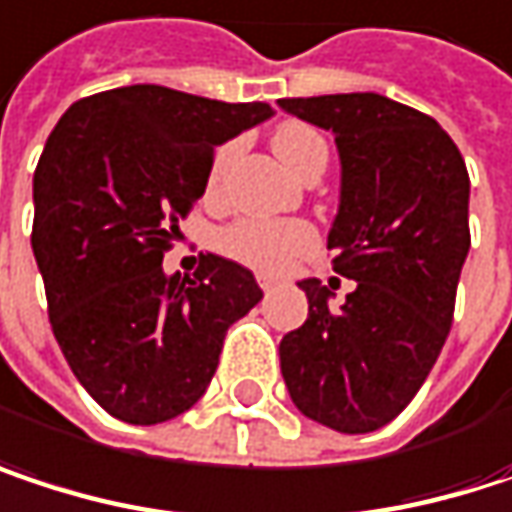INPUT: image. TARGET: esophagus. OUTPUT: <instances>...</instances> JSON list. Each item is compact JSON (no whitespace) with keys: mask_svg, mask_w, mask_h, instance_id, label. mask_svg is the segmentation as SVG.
<instances>
[{"mask_svg":"<svg viewBox=\"0 0 512 512\" xmlns=\"http://www.w3.org/2000/svg\"><path fill=\"white\" fill-rule=\"evenodd\" d=\"M257 284H260L263 293H269V290L275 287V278H272V275H257Z\"/></svg>","mask_w":512,"mask_h":512,"instance_id":"esophagus-1","label":"esophagus"}]
</instances>
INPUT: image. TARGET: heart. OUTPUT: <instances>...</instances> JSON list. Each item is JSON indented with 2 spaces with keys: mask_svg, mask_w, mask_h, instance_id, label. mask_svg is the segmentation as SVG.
Here are the masks:
<instances>
[{
  "mask_svg": "<svg viewBox=\"0 0 512 512\" xmlns=\"http://www.w3.org/2000/svg\"><path fill=\"white\" fill-rule=\"evenodd\" d=\"M275 154L281 156L296 174L320 154H329L326 151V142L323 136L308 127V124H284L275 139ZM234 154V145H225L219 148L213 162H210V171H207V192L213 195L222 183V174L231 162ZM317 243V234L311 225L305 222H284V219H237L231 225H225L219 234H216V249L225 257L257 269V272H284L296 257L308 255Z\"/></svg>",
  "mask_w": 512,
  "mask_h": 512,
  "instance_id": "b5f03b06",
  "label": "heart"
}]
</instances>
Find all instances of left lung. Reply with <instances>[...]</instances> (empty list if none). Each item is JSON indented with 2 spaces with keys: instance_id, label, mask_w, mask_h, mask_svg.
Listing matches in <instances>:
<instances>
[{
  "instance_id": "8db88e82",
  "label": "left lung",
  "mask_w": 512,
  "mask_h": 512,
  "mask_svg": "<svg viewBox=\"0 0 512 512\" xmlns=\"http://www.w3.org/2000/svg\"><path fill=\"white\" fill-rule=\"evenodd\" d=\"M278 106L335 133L341 207L329 252L332 269L356 281L341 308L323 281H299L308 320L281 338V376L311 421L373 433L412 403L448 341L471 246L468 171L430 115L382 94Z\"/></svg>"
}]
</instances>
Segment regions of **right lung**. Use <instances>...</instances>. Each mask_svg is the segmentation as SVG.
<instances>
[{"instance_id": "right-lung-1", "label": "right lung", "mask_w": 512, "mask_h": 512, "mask_svg": "<svg viewBox=\"0 0 512 512\" xmlns=\"http://www.w3.org/2000/svg\"><path fill=\"white\" fill-rule=\"evenodd\" d=\"M272 115L162 85L76 100L35 168L32 252L47 314L82 388L118 421L162 424L207 391L225 332L263 290L219 255L165 275L177 222L207 189L216 145Z\"/></svg>"}]
</instances>
